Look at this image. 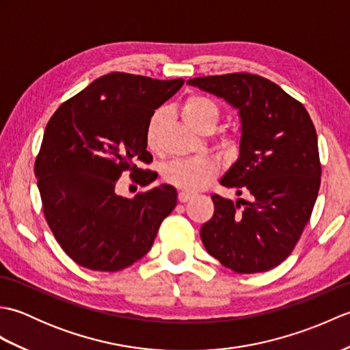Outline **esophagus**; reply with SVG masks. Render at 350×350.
Returning <instances> with one entry per match:
<instances>
[{
    "label": "esophagus",
    "mask_w": 350,
    "mask_h": 350,
    "mask_svg": "<svg viewBox=\"0 0 350 350\" xmlns=\"http://www.w3.org/2000/svg\"><path fill=\"white\" fill-rule=\"evenodd\" d=\"M192 197H194V194H192V192H188V191H180L179 196H177V198H179L180 203L189 202V200H191Z\"/></svg>",
    "instance_id": "34e87169"
}]
</instances>
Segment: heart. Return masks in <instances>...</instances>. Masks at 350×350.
Returning a JSON list of instances; mask_svg holds the SVG:
<instances>
[{
	"mask_svg": "<svg viewBox=\"0 0 350 350\" xmlns=\"http://www.w3.org/2000/svg\"><path fill=\"white\" fill-rule=\"evenodd\" d=\"M162 117V109H156L146 126V143L152 150L159 147ZM182 117L194 131L211 132L219 122L221 111L212 99L192 94L182 103ZM217 163L211 159H176L162 167V177L173 187L192 192L204 188L217 176Z\"/></svg>",
	"mask_w": 350,
	"mask_h": 350,
	"instance_id": "1",
	"label": "heart"
}]
</instances>
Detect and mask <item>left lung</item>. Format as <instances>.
<instances>
[{"label": "left lung", "instance_id": "left-lung-1", "mask_svg": "<svg viewBox=\"0 0 350 350\" xmlns=\"http://www.w3.org/2000/svg\"><path fill=\"white\" fill-rule=\"evenodd\" d=\"M187 84L239 109V158L219 183L237 202L212 196L213 217L202 226L212 257L237 273L266 272L290 256L310 221L321 188L317 133L299 100L252 73L200 77Z\"/></svg>", "mask_w": 350, "mask_h": 350}]
</instances>
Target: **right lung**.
I'll list each match as a JSON object with an SVG mask.
<instances>
[{
  "label": "right lung",
  "mask_w": 350,
  "mask_h": 350,
  "mask_svg": "<svg viewBox=\"0 0 350 350\" xmlns=\"http://www.w3.org/2000/svg\"><path fill=\"white\" fill-rule=\"evenodd\" d=\"M113 72L62 103L43 133L34 163L43 213L57 242L73 262L92 271L116 272L152 248L161 222L177 203L171 185L116 194L117 180L131 171L146 187L153 171L146 150L148 118L183 85Z\"/></svg>",
  "instance_id": "1"
}]
</instances>
